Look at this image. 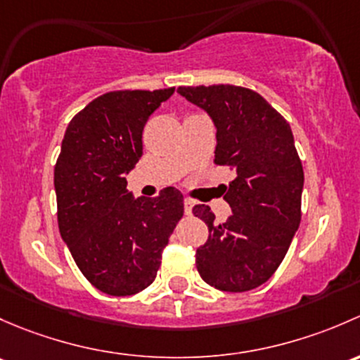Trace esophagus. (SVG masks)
<instances>
[{
	"instance_id": "esophagus-1",
	"label": "esophagus",
	"mask_w": 360,
	"mask_h": 360,
	"mask_svg": "<svg viewBox=\"0 0 360 360\" xmlns=\"http://www.w3.org/2000/svg\"><path fill=\"white\" fill-rule=\"evenodd\" d=\"M192 206H194V201H192V199H188V198H185V199H184V210H185V213L191 214V213H192Z\"/></svg>"
}]
</instances>
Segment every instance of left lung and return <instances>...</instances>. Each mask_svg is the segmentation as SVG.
<instances>
[{
    "label": "left lung",
    "instance_id": "obj_1",
    "mask_svg": "<svg viewBox=\"0 0 360 360\" xmlns=\"http://www.w3.org/2000/svg\"><path fill=\"white\" fill-rule=\"evenodd\" d=\"M179 94L213 117L214 165L237 175L225 188L227 220L217 224L210 206L192 207L210 232L195 251L198 272L220 291L255 290L279 269L302 220L303 166L291 126L250 88L199 84Z\"/></svg>",
    "mask_w": 360,
    "mask_h": 360
}]
</instances>
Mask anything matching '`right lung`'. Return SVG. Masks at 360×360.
<instances>
[{
  "mask_svg": "<svg viewBox=\"0 0 360 360\" xmlns=\"http://www.w3.org/2000/svg\"><path fill=\"white\" fill-rule=\"evenodd\" d=\"M173 91L100 95L70 120L62 140L53 172L58 231L81 274L107 295H135L153 284L184 214L179 188L135 199L124 179L142 155L147 120Z\"/></svg>",
  "mask_w": 360,
  "mask_h": 360,
  "instance_id": "1",
  "label": "right lung"
}]
</instances>
